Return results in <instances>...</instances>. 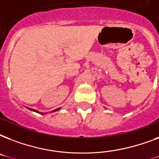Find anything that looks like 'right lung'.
I'll return each instance as SVG.
<instances>
[{
	"mask_svg": "<svg viewBox=\"0 0 159 159\" xmlns=\"http://www.w3.org/2000/svg\"><path fill=\"white\" fill-rule=\"evenodd\" d=\"M28 109H30V110H31V111H35V112H37V113H39V112L38 111H36V110H34V109H30V108H28ZM60 108H58V109H56V110H54V111H58V110H59ZM42 114V115H43V114L44 113H41Z\"/></svg>",
	"mask_w": 159,
	"mask_h": 159,
	"instance_id": "right-lung-1",
	"label": "right lung"
}]
</instances>
